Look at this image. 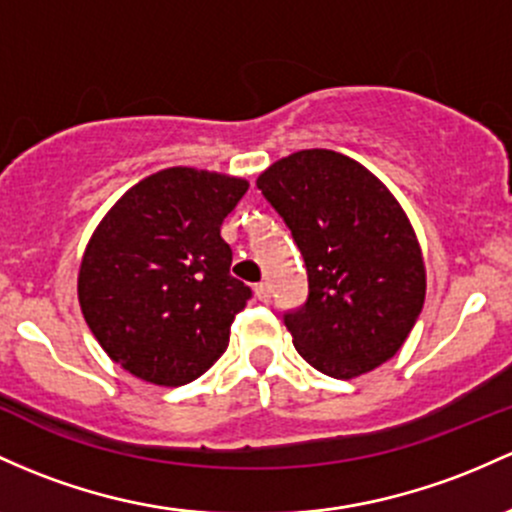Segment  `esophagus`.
Masks as SVG:
<instances>
[{"instance_id": "esophagus-1", "label": "esophagus", "mask_w": 512, "mask_h": 512, "mask_svg": "<svg viewBox=\"0 0 512 512\" xmlns=\"http://www.w3.org/2000/svg\"><path fill=\"white\" fill-rule=\"evenodd\" d=\"M255 296H257V299H260L262 303H267L269 299H272V289H269V284H267V282L257 284V286H255Z\"/></svg>"}]
</instances>
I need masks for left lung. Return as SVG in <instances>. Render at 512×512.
I'll return each mask as SVG.
<instances>
[{
    "instance_id": "obj_1",
    "label": "left lung",
    "mask_w": 512,
    "mask_h": 512,
    "mask_svg": "<svg viewBox=\"0 0 512 512\" xmlns=\"http://www.w3.org/2000/svg\"><path fill=\"white\" fill-rule=\"evenodd\" d=\"M289 226L308 299L284 313L299 355L333 379H355L401 350L425 301V262L386 184L335 150H299L257 177Z\"/></svg>"
}]
</instances>
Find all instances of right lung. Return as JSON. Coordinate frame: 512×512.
<instances>
[{
  "instance_id": "obj_1",
  "label": "right lung",
  "mask_w": 512,
  "mask_h": 512,
  "mask_svg": "<svg viewBox=\"0 0 512 512\" xmlns=\"http://www.w3.org/2000/svg\"><path fill=\"white\" fill-rule=\"evenodd\" d=\"M247 179L167 167L140 179L89 238L77 274L82 316L104 352L155 386L199 379L226 352L252 296L230 277L223 218Z\"/></svg>"
}]
</instances>
